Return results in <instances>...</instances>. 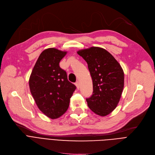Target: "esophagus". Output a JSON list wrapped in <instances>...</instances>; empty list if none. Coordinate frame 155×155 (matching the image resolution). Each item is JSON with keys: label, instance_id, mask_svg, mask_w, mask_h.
Wrapping results in <instances>:
<instances>
[{"label": "esophagus", "instance_id": "34e87169", "mask_svg": "<svg viewBox=\"0 0 155 155\" xmlns=\"http://www.w3.org/2000/svg\"><path fill=\"white\" fill-rule=\"evenodd\" d=\"M76 87H77L78 89H79V87H80V84H79V81H77V82L76 83Z\"/></svg>", "mask_w": 155, "mask_h": 155}]
</instances>
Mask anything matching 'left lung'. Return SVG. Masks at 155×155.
I'll use <instances>...</instances> for the list:
<instances>
[{
	"label": "left lung",
	"instance_id": "1",
	"mask_svg": "<svg viewBox=\"0 0 155 155\" xmlns=\"http://www.w3.org/2000/svg\"><path fill=\"white\" fill-rule=\"evenodd\" d=\"M87 64L93 81V94L86 98L87 106L104 117L116 108L121 97L124 74L120 65L106 50L97 47L79 50Z\"/></svg>",
	"mask_w": 155,
	"mask_h": 155
}]
</instances>
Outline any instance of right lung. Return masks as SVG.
I'll use <instances>...</instances> for the list:
<instances>
[{"instance_id": "right-lung-1", "label": "right lung", "mask_w": 155, "mask_h": 155, "mask_svg": "<svg viewBox=\"0 0 155 155\" xmlns=\"http://www.w3.org/2000/svg\"><path fill=\"white\" fill-rule=\"evenodd\" d=\"M67 54L54 48L43 51L29 80L31 93L36 105L44 114L55 119L69 108L70 98L76 86L69 82L59 62Z\"/></svg>"}]
</instances>
